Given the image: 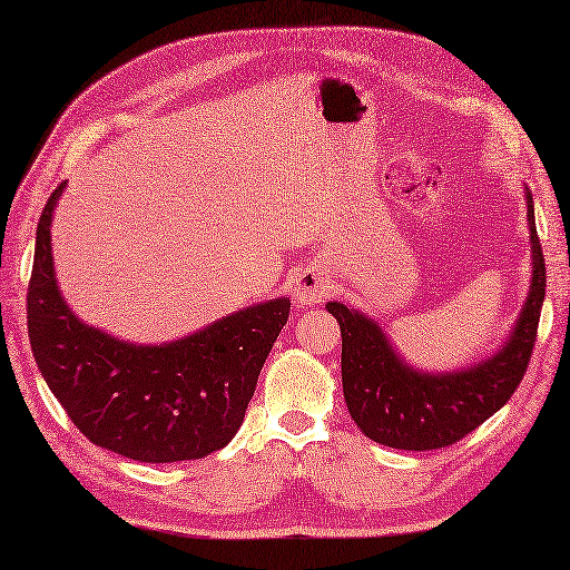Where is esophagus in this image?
I'll use <instances>...</instances> for the list:
<instances>
[{"label": "esophagus", "instance_id": "esophagus-1", "mask_svg": "<svg viewBox=\"0 0 570 570\" xmlns=\"http://www.w3.org/2000/svg\"><path fill=\"white\" fill-rule=\"evenodd\" d=\"M331 278L318 266H306L294 278V298L301 306H316L328 294Z\"/></svg>", "mask_w": 570, "mask_h": 570}]
</instances>
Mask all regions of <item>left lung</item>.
Returning a JSON list of instances; mask_svg holds the SVG:
<instances>
[{"label":"left lung","instance_id":"left-lung-1","mask_svg":"<svg viewBox=\"0 0 570 570\" xmlns=\"http://www.w3.org/2000/svg\"><path fill=\"white\" fill-rule=\"evenodd\" d=\"M531 245V282L510 335L472 365L431 372L399 353L367 313L331 301L343 335V394L350 416L367 439L399 451H433L475 431L510 402L522 382L547 294V264L534 223V198L524 188Z\"/></svg>","mask_w":570,"mask_h":570}]
</instances>
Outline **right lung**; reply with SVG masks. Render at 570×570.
Instances as JSON below:
<instances>
[{"mask_svg": "<svg viewBox=\"0 0 570 570\" xmlns=\"http://www.w3.org/2000/svg\"><path fill=\"white\" fill-rule=\"evenodd\" d=\"M39 217L29 282V341L48 390L85 439L139 463H176L235 439L264 360L288 321L286 296L259 301L168 343H129L76 316L60 294L51 225Z\"/></svg>", "mask_w": 570, "mask_h": 570, "instance_id": "add662e5", "label": "right lung"}]
</instances>
